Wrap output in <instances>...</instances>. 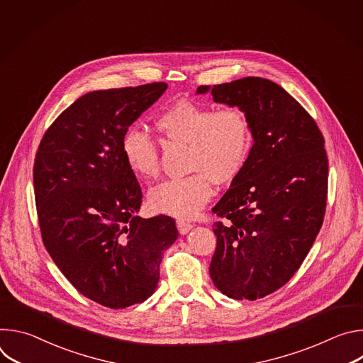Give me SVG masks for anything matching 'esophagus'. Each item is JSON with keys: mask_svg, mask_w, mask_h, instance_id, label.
I'll list each match as a JSON object with an SVG mask.
<instances>
[{"mask_svg": "<svg viewBox=\"0 0 363 363\" xmlns=\"http://www.w3.org/2000/svg\"><path fill=\"white\" fill-rule=\"evenodd\" d=\"M177 227H178V231H179L181 234H186L194 225H192L191 223H188V221L179 220V221H177Z\"/></svg>", "mask_w": 363, "mask_h": 363, "instance_id": "esophagus-1", "label": "esophagus"}]
</instances>
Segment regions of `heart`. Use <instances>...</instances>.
I'll list each match as a JSON object with an SVG mask.
<instances>
[{"label": "heart", "mask_w": 363, "mask_h": 363, "mask_svg": "<svg viewBox=\"0 0 363 363\" xmlns=\"http://www.w3.org/2000/svg\"><path fill=\"white\" fill-rule=\"evenodd\" d=\"M167 143L188 145L189 177L155 186L147 196L158 214L192 218L213 195V182L230 184L244 171L252 149V129L247 113L234 105L216 109L194 100H178L155 121ZM128 168L140 179L161 174L160 147L149 135L130 128L122 138Z\"/></svg>", "instance_id": "obj_1"}]
</instances>
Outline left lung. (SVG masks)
Segmentation results:
<instances>
[{
	"label": "left lung",
	"instance_id": "8db88e82",
	"mask_svg": "<svg viewBox=\"0 0 363 363\" xmlns=\"http://www.w3.org/2000/svg\"><path fill=\"white\" fill-rule=\"evenodd\" d=\"M213 99L241 108L254 145L244 171L213 208L214 286L235 300H257L300 269L325 218L328 155L315 119L277 83L244 77L213 89Z\"/></svg>",
	"mask_w": 363,
	"mask_h": 363
}]
</instances>
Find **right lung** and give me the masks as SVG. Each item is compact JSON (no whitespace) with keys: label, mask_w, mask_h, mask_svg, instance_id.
I'll return each mask as SVG.
<instances>
[{"label":"right lung","mask_w":363,"mask_h":363,"mask_svg":"<svg viewBox=\"0 0 363 363\" xmlns=\"http://www.w3.org/2000/svg\"><path fill=\"white\" fill-rule=\"evenodd\" d=\"M164 82L90 91L45 130L33 179L41 238L84 297L111 308L146 300L164 251L178 238L168 216H136L142 189L122 155L129 126L167 90Z\"/></svg>","instance_id":"right-lung-1"}]
</instances>
